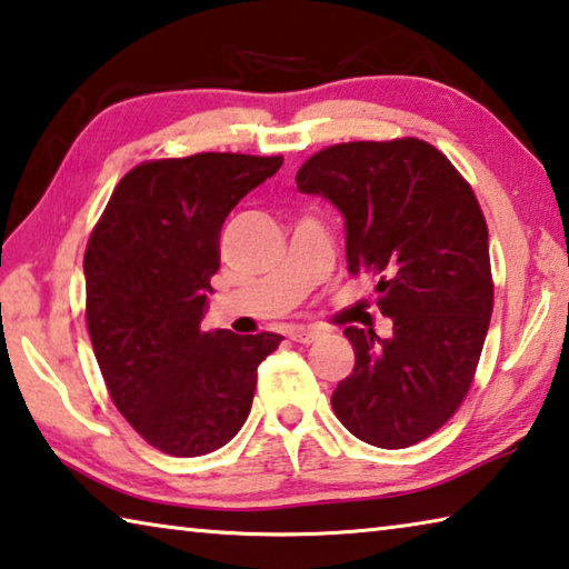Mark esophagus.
<instances>
[{"label":"esophagus","mask_w":569,"mask_h":569,"mask_svg":"<svg viewBox=\"0 0 569 569\" xmlns=\"http://www.w3.org/2000/svg\"><path fill=\"white\" fill-rule=\"evenodd\" d=\"M288 336H291V341H296V343H313L321 336V331L306 329V326H298V329H291V333H288Z\"/></svg>","instance_id":"34e87169"}]
</instances>
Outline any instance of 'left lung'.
Segmentation results:
<instances>
[{
  "label": "left lung",
  "mask_w": 569,
  "mask_h": 569,
  "mask_svg": "<svg viewBox=\"0 0 569 569\" xmlns=\"http://www.w3.org/2000/svg\"><path fill=\"white\" fill-rule=\"evenodd\" d=\"M298 190L341 210L349 273L377 276L389 339L343 331L353 371L331 407L356 439L403 449L465 401L495 306L489 233L475 190L429 142H341L308 158Z\"/></svg>",
  "instance_id": "obj_1"
}]
</instances>
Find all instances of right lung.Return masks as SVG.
Masks as SVG:
<instances>
[{
  "instance_id": "add662e5",
  "label": "right lung",
  "mask_w": 569,
  "mask_h": 569,
  "mask_svg": "<svg viewBox=\"0 0 569 569\" xmlns=\"http://www.w3.org/2000/svg\"><path fill=\"white\" fill-rule=\"evenodd\" d=\"M281 156L198 152L132 168L84 250L88 329L112 403L170 457L220 449L243 427L258 363L283 336L203 331L220 228Z\"/></svg>"
}]
</instances>
